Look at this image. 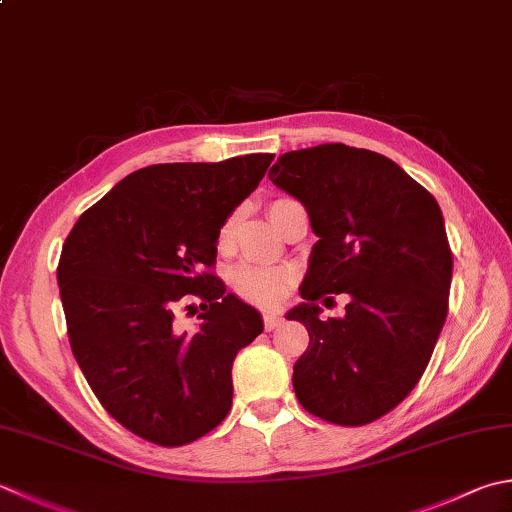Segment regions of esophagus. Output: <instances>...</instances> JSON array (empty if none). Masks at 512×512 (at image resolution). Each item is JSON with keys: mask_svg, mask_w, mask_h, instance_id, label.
I'll list each match as a JSON object with an SVG mask.
<instances>
[{"mask_svg": "<svg viewBox=\"0 0 512 512\" xmlns=\"http://www.w3.org/2000/svg\"><path fill=\"white\" fill-rule=\"evenodd\" d=\"M282 326V317L279 315H264V328L266 330H275Z\"/></svg>", "mask_w": 512, "mask_h": 512, "instance_id": "34e87169", "label": "esophagus"}]
</instances>
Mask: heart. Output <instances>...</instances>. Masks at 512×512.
Masks as SVG:
<instances>
[{
    "mask_svg": "<svg viewBox=\"0 0 512 512\" xmlns=\"http://www.w3.org/2000/svg\"><path fill=\"white\" fill-rule=\"evenodd\" d=\"M288 202L286 197L275 199V202L268 204V217L270 222L275 224V217L279 213V208ZM239 219H242V213L239 210H233L222 226L217 228V248L219 253H230L235 246L237 239V228H239ZM230 288L235 290L237 297H242L244 302L259 306V308H275L286 299L290 284H293V275L288 273L286 268H277V266H264V264H255V262H242L237 264L228 275Z\"/></svg>",
    "mask_w": 512,
    "mask_h": 512,
    "instance_id": "obj_1",
    "label": "heart"
}]
</instances>
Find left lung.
Listing matches in <instances>:
<instances>
[{
	"label": "left lung",
	"instance_id": "8db88e82",
	"mask_svg": "<svg viewBox=\"0 0 512 512\" xmlns=\"http://www.w3.org/2000/svg\"><path fill=\"white\" fill-rule=\"evenodd\" d=\"M270 182L308 210L319 242L293 308L308 348L293 368L310 415L364 426L410 395L433 357L448 315L453 253L435 197L388 157L346 144L290 150ZM349 297L342 320L318 304Z\"/></svg>",
	"mask_w": 512,
	"mask_h": 512
}]
</instances>
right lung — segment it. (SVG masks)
Returning <instances> with one entry per match:
<instances>
[{
	"instance_id": "add662e5",
	"label": "right lung",
	"mask_w": 512,
	"mask_h": 512,
	"mask_svg": "<svg viewBox=\"0 0 512 512\" xmlns=\"http://www.w3.org/2000/svg\"><path fill=\"white\" fill-rule=\"evenodd\" d=\"M273 157L139 168L66 237L57 282L70 348L99 404L146 442H195L233 406V359L264 326L213 273L215 239ZM190 301L203 326L179 334Z\"/></svg>"
}]
</instances>
